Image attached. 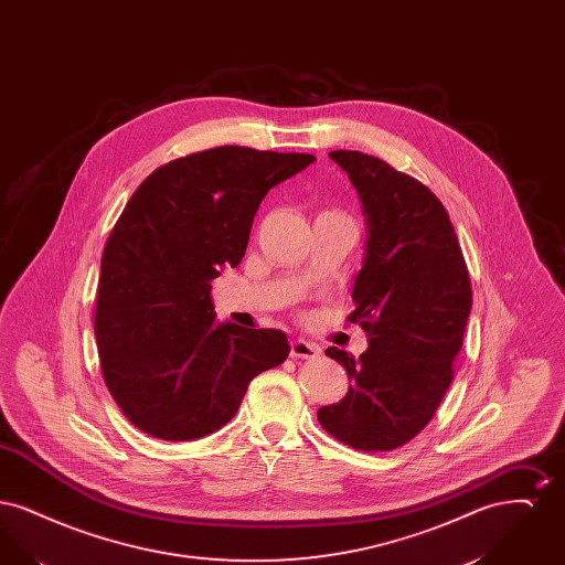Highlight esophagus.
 <instances>
[{"label":"esophagus","instance_id":"1","mask_svg":"<svg viewBox=\"0 0 565 565\" xmlns=\"http://www.w3.org/2000/svg\"><path fill=\"white\" fill-rule=\"evenodd\" d=\"M320 351L322 350L318 345H313V343H309L305 339H295L292 348H290V355L292 358H302V360H313V358L320 355Z\"/></svg>","mask_w":565,"mask_h":565}]
</instances>
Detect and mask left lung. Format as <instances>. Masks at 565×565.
Wrapping results in <instances>:
<instances>
[{
	"instance_id": "obj_1",
	"label": "left lung",
	"mask_w": 565,
	"mask_h": 565,
	"mask_svg": "<svg viewBox=\"0 0 565 565\" xmlns=\"http://www.w3.org/2000/svg\"><path fill=\"white\" fill-rule=\"evenodd\" d=\"M369 222L364 267L353 284L369 350L358 360L326 355L353 379L341 403L322 406L318 422L362 451H392L430 424L454 375L472 307L470 275L445 205L419 180L371 154L334 150Z\"/></svg>"
}]
</instances>
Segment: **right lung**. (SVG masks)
<instances>
[{
	"label": "right lung",
	"mask_w": 565,
	"mask_h": 565,
	"mask_svg": "<svg viewBox=\"0 0 565 565\" xmlns=\"http://www.w3.org/2000/svg\"><path fill=\"white\" fill-rule=\"evenodd\" d=\"M313 161L220 146L164 162L135 190L104 247L95 337L137 430L171 443L220 430L249 381L288 358L281 330L214 322L212 279L242 263L265 194Z\"/></svg>",
	"instance_id": "obj_1"
}]
</instances>
